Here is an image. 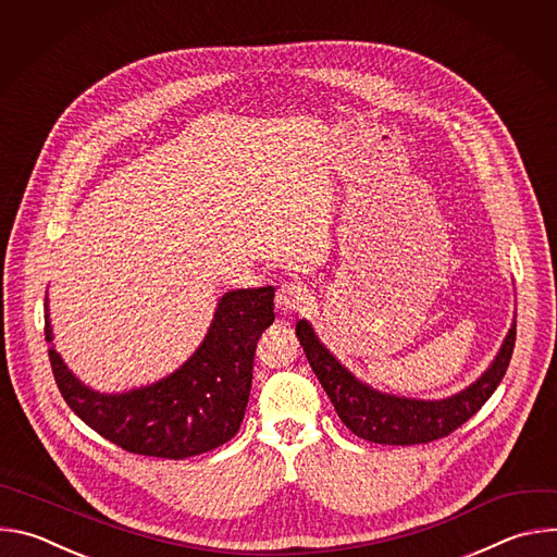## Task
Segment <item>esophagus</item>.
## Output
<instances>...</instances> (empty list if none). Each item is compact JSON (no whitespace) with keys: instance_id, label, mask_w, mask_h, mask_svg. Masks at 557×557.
Instances as JSON below:
<instances>
[{"instance_id":"obj_1","label":"esophagus","mask_w":557,"mask_h":557,"mask_svg":"<svg viewBox=\"0 0 557 557\" xmlns=\"http://www.w3.org/2000/svg\"><path fill=\"white\" fill-rule=\"evenodd\" d=\"M308 301V288L299 282H284L275 293V306L280 310H299Z\"/></svg>"}]
</instances>
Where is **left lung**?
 Returning <instances> with one entry per match:
<instances>
[{
	"label": "left lung",
	"instance_id": "obj_1",
	"mask_svg": "<svg viewBox=\"0 0 557 557\" xmlns=\"http://www.w3.org/2000/svg\"><path fill=\"white\" fill-rule=\"evenodd\" d=\"M297 339L326 389L342 423L363 441L381 445H423L449 436L479 412L503 381L516 346V322L492 368L460 394L443 401H417L381 394L357 381L312 333L308 322H297Z\"/></svg>",
	"mask_w": 557,
	"mask_h": 557
}]
</instances>
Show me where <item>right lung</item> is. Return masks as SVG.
Segmentation results:
<instances>
[{
    "label": "right lung",
    "mask_w": 557,
    "mask_h": 557,
    "mask_svg": "<svg viewBox=\"0 0 557 557\" xmlns=\"http://www.w3.org/2000/svg\"><path fill=\"white\" fill-rule=\"evenodd\" d=\"M275 288L226 293L194 357L168 379L125 394H99L48 357L70 410L129 454L183 460L231 441L245 419L260 335L275 320ZM46 342H52L46 299Z\"/></svg>",
    "instance_id": "obj_1"
}]
</instances>
